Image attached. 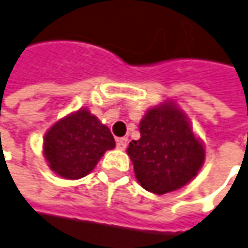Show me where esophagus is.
I'll return each instance as SVG.
<instances>
[{"instance_id": "esophagus-1", "label": "esophagus", "mask_w": 248, "mask_h": 248, "mask_svg": "<svg viewBox=\"0 0 248 248\" xmlns=\"http://www.w3.org/2000/svg\"><path fill=\"white\" fill-rule=\"evenodd\" d=\"M116 146L119 149H126V146H127V138H118L116 139Z\"/></svg>"}]
</instances>
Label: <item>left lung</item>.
<instances>
[{"mask_svg":"<svg viewBox=\"0 0 248 248\" xmlns=\"http://www.w3.org/2000/svg\"><path fill=\"white\" fill-rule=\"evenodd\" d=\"M140 139L127 155L139 184L154 194H167L188 184L204 162V146L185 116L172 105L151 109L139 124Z\"/></svg>","mask_w":248,"mask_h":248,"instance_id":"left-lung-1","label":"left lung"}]
</instances>
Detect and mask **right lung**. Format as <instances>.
Instances as JSON below:
<instances>
[{
	"mask_svg": "<svg viewBox=\"0 0 248 248\" xmlns=\"http://www.w3.org/2000/svg\"><path fill=\"white\" fill-rule=\"evenodd\" d=\"M115 139L96 116L78 110L59 121L47 132L44 155L50 168L63 178L78 179L90 172Z\"/></svg>",
	"mask_w": 248,
	"mask_h": 248,
	"instance_id": "obj_1",
	"label": "right lung"
}]
</instances>
